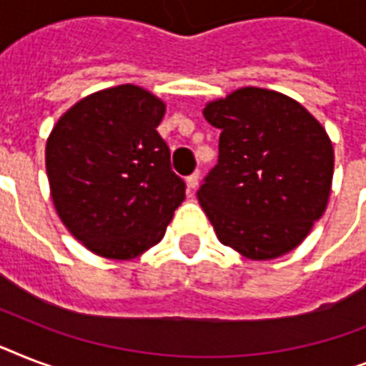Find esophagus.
Here are the masks:
<instances>
[{"instance_id":"34e87169","label":"esophagus","mask_w":366,"mask_h":366,"mask_svg":"<svg viewBox=\"0 0 366 366\" xmlns=\"http://www.w3.org/2000/svg\"><path fill=\"white\" fill-rule=\"evenodd\" d=\"M186 184H188L189 189L197 188V184H199V172H194V174H189V177L186 178Z\"/></svg>"}]
</instances>
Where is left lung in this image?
<instances>
[{
    "instance_id": "1",
    "label": "left lung",
    "mask_w": 366,
    "mask_h": 366,
    "mask_svg": "<svg viewBox=\"0 0 366 366\" xmlns=\"http://www.w3.org/2000/svg\"><path fill=\"white\" fill-rule=\"evenodd\" d=\"M220 129L218 163L197 192L222 244L272 260L304 241L329 201L335 152L321 123L296 100L244 87L207 104Z\"/></svg>"
}]
</instances>
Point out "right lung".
I'll use <instances>...</instances> for the list:
<instances>
[{"mask_svg": "<svg viewBox=\"0 0 366 366\" xmlns=\"http://www.w3.org/2000/svg\"><path fill=\"white\" fill-rule=\"evenodd\" d=\"M165 104L119 85L74 104L45 148L60 220L94 254L127 260L159 243L186 197L157 125Z\"/></svg>", "mask_w": 366, "mask_h": 366, "instance_id": "obj_1", "label": "right lung"}]
</instances>
